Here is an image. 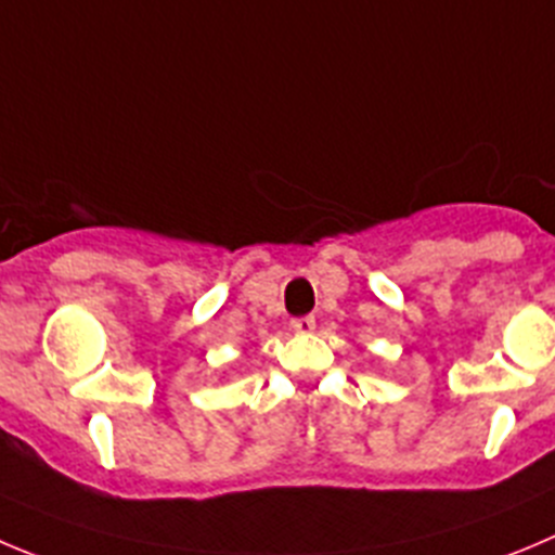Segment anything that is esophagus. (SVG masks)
I'll return each instance as SVG.
<instances>
[{"mask_svg": "<svg viewBox=\"0 0 555 555\" xmlns=\"http://www.w3.org/2000/svg\"><path fill=\"white\" fill-rule=\"evenodd\" d=\"M295 334H312L314 331V318H295L293 320Z\"/></svg>", "mask_w": 555, "mask_h": 555, "instance_id": "obj_1", "label": "esophagus"}]
</instances>
